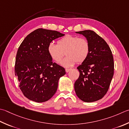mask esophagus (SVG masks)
<instances>
[{
  "mask_svg": "<svg viewBox=\"0 0 129 129\" xmlns=\"http://www.w3.org/2000/svg\"><path fill=\"white\" fill-rule=\"evenodd\" d=\"M71 70V69H65V71H66L67 73H68L69 71H70Z\"/></svg>",
  "mask_w": 129,
  "mask_h": 129,
  "instance_id": "34e87169",
  "label": "esophagus"
}]
</instances>
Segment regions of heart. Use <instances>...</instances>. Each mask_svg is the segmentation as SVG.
<instances>
[{
    "label": "heart",
    "mask_w": 129,
    "mask_h": 129,
    "mask_svg": "<svg viewBox=\"0 0 129 129\" xmlns=\"http://www.w3.org/2000/svg\"><path fill=\"white\" fill-rule=\"evenodd\" d=\"M57 45L50 42L47 46L50 56L55 62L60 61L63 56H67L59 62L61 66L73 67L76 62H82L86 60L90 52V46L86 39L77 36L68 35L59 40Z\"/></svg>",
    "instance_id": "heart-1"
}]
</instances>
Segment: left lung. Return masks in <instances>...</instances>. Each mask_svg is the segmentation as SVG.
Here are the masks:
<instances>
[{
	"instance_id": "8db88e82",
	"label": "left lung",
	"mask_w": 129,
	"mask_h": 129,
	"mask_svg": "<svg viewBox=\"0 0 129 129\" xmlns=\"http://www.w3.org/2000/svg\"><path fill=\"white\" fill-rule=\"evenodd\" d=\"M75 33L86 38L90 52L86 60L77 68L80 75L74 83L75 92L83 101H97L106 94L112 79L114 62L111 50L94 31L85 30Z\"/></svg>"
}]
</instances>
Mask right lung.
<instances>
[{
	"label": "right lung",
	"mask_w": 129,
	"mask_h": 129,
	"mask_svg": "<svg viewBox=\"0 0 129 129\" xmlns=\"http://www.w3.org/2000/svg\"><path fill=\"white\" fill-rule=\"evenodd\" d=\"M64 35L56 31L39 28L27 35L19 46L15 74L20 89L28 99L38 103L46 102L56 93L60 78L66 72L64 68L52 62L47 46Z\"/></svg>",
	"instance_id": "1"
}]
</instances>
